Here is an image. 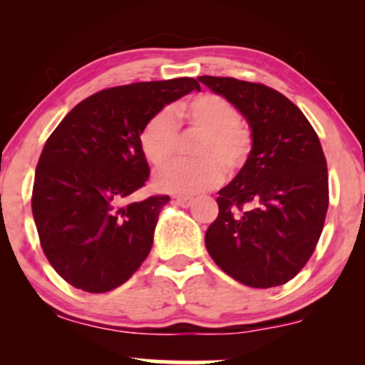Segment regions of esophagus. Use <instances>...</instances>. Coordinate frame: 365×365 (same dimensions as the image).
<instances>
[{"label":"esophagus","instance_id":"1","mask_svg":"<svg viewBox=\"0 0 365 365\" xmlns=\"http://www.w3.org/2000/svg\"><path fill=\"white\" fill-rule=\"evenodd\" d=\"M177 204L182 207H188L194 204V199L192 197H177Z\"/></svg>","mask_w":365,"mask_h":365}]
</instances>
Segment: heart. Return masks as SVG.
<instances>
[{
	"mask_svg": "<svg viewBox=\"0 0 365 365\" xmlns=\"http://www.w3.org/2000/svg\"><path fill=\"white\" fill-rule=\"evenodd\" d=\"M200 132L194 150L195 161L177 163L156 175V187L178 195H197L220 185L228 175L245 166L252 153V133L240 113L228 99L217 94H200L177 108L163 110L145 123L140 133V148L153 166H168L178 153V125Z\"/></svg>",
	"mask_w": 365,
	"mask_h": 365,
	"instance_id": "obj_1",
	"label": "heart"
}]
</instances>
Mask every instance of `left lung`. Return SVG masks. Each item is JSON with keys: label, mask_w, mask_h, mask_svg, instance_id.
<instances>
[{"label": "left lung", "mask_w": 365, "mask_h": 365, "mask_svg": "<svg viewBox=\"0 0 365 365\" xmlns=\"http://www.w3.org/2000/svg\"><path fill=\"white\" fill-rule=\"evenodd\" d=\"M242 113L252 153L220 190L206 249L217 266L252 288L279 287L307 264L328 211V168L304 113L278 91L232 77H199Z\"/></svg>", "instance_id": "obj_1"}]
</instances>
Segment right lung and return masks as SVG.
I'll use <instances>...</instances> for the list:
<instances>
[{
    "instance_id": "1",
    "label": "right lung",
    "mask_w": 365,
    "mask_h": 365,
    "mask_svg": "<svg viewBox=\"0 0 365 365\" xmlns=\"http://www.w3.org/2000/svg\"><path fill=\"white\" fill-rule=\"evenodd\" d=\"M194 89L200 91L199 82L182 77L96 92L46 140L32 215L46 257L72 287L115 290L149 255L170 197L133 200L149 178L140 133L166 104Z\"/></svg>"
}]
</instances>
